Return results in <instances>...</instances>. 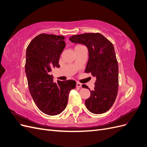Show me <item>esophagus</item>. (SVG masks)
I'll return each instance as SVG.
<instances>
[{"label": "esophagus", "mask_w": 147, "mask_h": 147, "mask_svg": "<svg viewBox=\"0 0 147 147\" xmlns=\"http://www.w3.org/2000/svg\"><path fill=\"white\" fill-rule=\"evenodd\" d=\"M76 86L77 88H81L82 87V84L80 83H77V84H76Z\"/></svg>", "instance_id": "34e87169"}]
</instances>
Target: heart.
Instances as JSON below:
<instances>
[{"label": "heart", "mask_w": 147, "mask_h": 147, "mask_svg": "<svg viewBox=\"0 0 147 147\" xmlns=\"http://www.w3.org/2000/svg\"><path fill=\"white\" fill-rule=\"evenodd\" d=\"M81 46H83V45H76V46H75V48H78V47H81Z\"/></svg>", "instance_id": "heart-1"}]
</instances>
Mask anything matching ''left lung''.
I'll return each instance as SVG.
<instances>
[{
	"label": "left lung",
	"mask_w": 147,
	"mask_h": 147,
	"mask_svg": "<svg viewBox=\"0 0 147 147\" xmlns=\"http://www.w3.org/2000/svg\"><path fill=\"white\" fill-rule=\"evenodd\" d=\"M69 40L86 46L89 59L85 72L96 78L94 89L90 90L91 96L85 100L86 108L92 113H104L114 104L118 90V65L113 44L99 33L75 35Z\"/></svg>",
	"instance_id": "8db88e82"
}]
</instances>
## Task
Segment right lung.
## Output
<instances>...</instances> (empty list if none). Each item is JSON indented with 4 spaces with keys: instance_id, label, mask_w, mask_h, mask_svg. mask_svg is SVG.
<instances>
[{
    "instance_id": "right-lung-1",
    "label": "right lung",
    "mask_w": 147,
    "mask_h": 147,
    "mask_svg": "<svg viewBox=\"0 0 147 147\" xmlns=\"http://www.w3.org/2000/svg\"><path fill=\"white\" fill-rule=\"evenodd\" d=\"M64 36L41 34L26 50L25 72L29 90L35 105L48 115L61 113L67 104L69 92L76 86L74 80L53 82L51 69L59 67L60 55L65 48Z\"/></svg>"
}]
</instances>
